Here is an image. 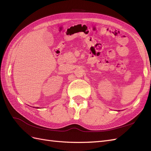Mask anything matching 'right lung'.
Returning a JSON list of instances; mask_svg holds the SVG:
<instances>
[{"mask_svg": "<svg viewBox=\"0 0 151 151\" xmlns=\"http://www.w3.org/2000/svg\"><path fill=\"white\" fill-rule=\"evenodd\" d=\"M34 108H40L39 107H34Z\"/></svg>", "mask_w": 151, "mask_h": 151, "instance_id": "add662e5", "label": "right lung"}]
</instances>
